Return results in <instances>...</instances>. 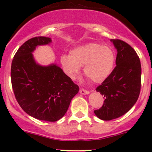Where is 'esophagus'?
<instances>
[{"label": "esophagus", "mask_w": 152, "mask_h": 152, "mask_svg": "<svg viewBox=\"0 0 152 152\" xmlns=\"http://www.w3.org/2000/svg\"><path fill=\"white\" fill-rule=\"evenodd\" d=\"M79 92H80L81 94H83V95L88 94V93H89L88 90H85V89H83V88H80V90H79Z\"/></svg>", "instance_id": "esophagus-1"}]
</instances>
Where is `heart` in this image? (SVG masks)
<instances>
[{"instance_id":"heart-1","label":"heart","mask_w":152,"mask_h":152,"mask_svg":"<svg viewBox=\"0 0 152 152\" xmlns=\"http://www.w3.org/2000/svg\"><path fill=\"white\" fill-rule=\"evenodd\" d=\"M61 64L67 74L76 78L79 67L84 66V74L95 83H101L109 77L113 70L115 54L110 46L88 43L71 50L70 56L62 55Z\"/></svg>"}]
</instances>
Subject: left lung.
<instances>
[{
  "mask_svg": "<svg viewBox=\"0 0 152 152\" xmlns=\"http://www.w3.org/2000/svg\"><path fill=\"white\" fill-rule=\"evenodd\" d=\"M111 41L118 51L116 66L96 87L104 102L94 113L104 121L113 120L126 113L137 102L141 87V65L136 51L123 40Z\"/></svg>",
  "mask_w": 152,
  "mask_h": 152,
  "instance_id": "1",
  "label": "left lung"
}]
</instances>
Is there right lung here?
<instances>
[{
  "mask_svg": "<svg viewBox=\"0 0 152 152\" xmlns=\"http://www.w3.org/2000/svg\"><path fill=\"white\" fill-rule=\"evenodd\" d=\"M50 42L49 37H35L24 42L12 60L11 80L17 102L27 114L54 122L65 115L79 86L56 65L36 63L32 52Z\"/></svg>",
  "mask_w": 152,
  "mask_h": 152,
  "instance_id": "add662e5",
  "label": "right lung"
}]
</instances>
